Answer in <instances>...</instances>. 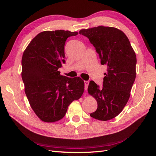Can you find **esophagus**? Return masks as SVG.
<instances>
[{
    "mask_svg": "<svg viewBox=\"0 0 156 156\" xmlns=\"http://www.w3.org/2000/svg\"><path fill=\"white\" fill-rule=\"evenodd\" d=\"M88 84H89V82L88 81H84V87H85V90H87L88 87Z\"/></svg>",
    "mask_w": 156,
    "mask_h": 156,
    "instance_id": "obj_1",
    "label": "esophagus"
}]
</instances>
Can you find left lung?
Returning a JSON list of instances; mask_svg holds the SVG:
<instances>
[{
	"label": "left lung",
	"mask_w": 156,
	"mask_h": 156,
	"mask_svg": "<svg viewBox=\"0 0 156 156\" xmlns=\"http://www.w3.org/2000/svg\"><path fill=\"white\" fill-rule=\"evenodd\" d=\"M88 38L101 59L107 66L103 87L94 81L89 83L88 92L97 101L98 107L90 116L100 121L115 118L125 107L136 77L137 58L127 36L119 29L98 26L79 31Z\"/></svg>",
	"instance_id": "obj_1"
}]
</instances>
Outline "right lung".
<instances>
[{
	"label": "right lung",
	"instance_id": "1",
	"mask_svg": "<svg viewBox=\"0 0 156 156\" xmlns=\"http://www.w3.org/2000/svg\"><path fill=\"white\" fill-rule=\"evenodd\" d=\"M78 32L56 30L39 33L23 52L21 76L29 104L41 121L55 122L64 117L68 106L84 90L80 77L60 75L65 63L66 39Z\"/></svg>",
	"mask_w": 156,
	"mask_h": 156
}]
</instances>
